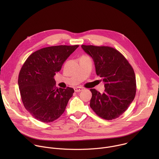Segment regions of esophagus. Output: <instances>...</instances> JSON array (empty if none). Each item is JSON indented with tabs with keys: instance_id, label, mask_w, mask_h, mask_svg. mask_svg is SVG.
<instances>
[{
	"instance_id": "obj_1",
	"label": "esophagus",
	"mask_w": 159,
	"mask_h": 159,
	"mask_svg": "<svg viewBox=\"0 0 159 159\" xmlns=\"http://www.w3.org/2000/svg\"><path fill=\"white\" fill-rule=\"evenodd\" d=\"M74 90H75V92L79 93V92H80V91H82V90H83V88L82 87H77L74 88Z\"/></svg>"
}]
</instances>
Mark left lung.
I'll list each match as a JSON object with an SVG mask.
<instances>
[{"instance_id":"left-lung-1","label":"left lung","mask_w":159,"mask_h":159,"mask_svg":"<svg viewBox=\"0 0 159 159\" xmlns=\"http://www.w3.org/2000/svg\"><path fill=\"white\" fill-rule=\"evenodd\" d=\"M81 47L93 58L96 74L104 82L103 93L90 89V107L98 116L106 120L120 117L133 101L137 91L133 67L114 48L84 44Z\"/></svg>"}]
</instances>
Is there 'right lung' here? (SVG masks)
Here are the masks:
<instances>
[{
	"label": "right lung",
	"mask_w": 159,
	"mask_h": 159,
	"mask_svg": "<svg viewBox=\"0 0 159 159\" xmlns=\"http://www.w3.org/2000/svg\"><path fill=\"white\" fill-rule=\"evenodd\" d=\"M79 45L43 48L31 54L18 77L21 99L26 109L37 120L51 123L64 112L74 90L56 87L54 76Z\"/></svg>",
	"instance_id": "right-lung-1"
}]
</instances>
